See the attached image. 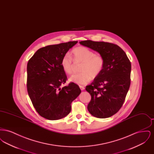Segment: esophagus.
I'll return each mask as SVG.
<instances>
[{"label": "esophagus", "mask_w": 154, "mask_h": 154, "mask_svg": "<svg viewBox=\"0 0 154 154\" xmlns=\"http://www.w3.org/2000/svg\"><path fill=\"white\" fill-rule=\"evenodd\" d=\"M79 87L80 88L81 90H82V91L85 89V87H83V86H82V85H80V86H79Z\"/></svg>", "instance_id": "obj_1"}]
</instances>
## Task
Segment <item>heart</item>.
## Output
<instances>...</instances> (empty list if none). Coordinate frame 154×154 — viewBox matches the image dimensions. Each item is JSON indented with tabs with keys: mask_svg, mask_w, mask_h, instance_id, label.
I'll return each mask as SVG.
<instances>
[{
	"mask_svg": "<svg viewBox=\"0 0 154 154\" xmlns=\"http://www.w3.org/2000/svg\"><path fill=\"white\" fill-rule=\"evenodd\" d=\"M75 63H82L80 68V73L72 75L69 81L79 85L88 84L91 79H95L102 73L105 65V59L102 55L95 54L85 47H78L71 52ZM61 66L64 72L71 74L73 72L74 63L69 55H65L61 60Z\"/></svg>",
	"mask_w": 154,
	"mask_h": 154,
	"instance_id": "obj_1",
	"label": "heart"
}]
</instances>
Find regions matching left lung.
<instances>
[{
    "mask_svg": "<svg viewBox=\"0 0 154 154\" xmlns=\"http://www.w3.org/2000/svg\"><path fill=\"white\" fill-rule=\"evenodd\" d=\"M80 43L98 52L105 59L102 73L85 88L91 96L88 111L96 118L110 117L122 106L130 87L131 62L116 44L92 40Z\"/></svg>",
    "mask_w": 154,
    "mask_h": 154,
    "instance_id": "obj_1",
    "label": "left lung"
}]
</instances>
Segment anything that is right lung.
<instances>
[{"mask_svg": "<svg viewBox=\"0 0 154 154\" xmlns=\"http://www.w3.org/2000/svg\"><path fill=\"white\" fill-rule=\"evenodd\" d=\"M77 41L47 45L38 49L27 65V90L38 114L49 120L66 117L71 111V103L80 94L74 82L61 87L67 76L61 60Z\"/></svg>", "mask_w": 154, "mask_h": 154, "instance_id": "add662e5", "label": "right lung"}]
</instances>
